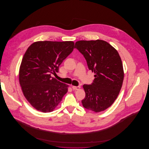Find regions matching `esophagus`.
Here are the masks:
<instances>
[{
    "label": "esophagus",
    "instance_id": "esophagus-1",
    "mask_svg": "<svg viewBox=\"0 0 149 149\" xmlns=\"http://www.w3.org/2000/svg\"><path fill=\"white\" fill-rule=\"evenodd\" d=\"M72 88L73 89V90L78 91V90H79V89L80 88V86H72Z\"/></svg>",
    "mask_w": 149,
    "mask_h": 149
}]
</instances>
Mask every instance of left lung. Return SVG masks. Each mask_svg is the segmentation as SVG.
<instances>
[{
	"label": "left lung",
	"mask_w": 149,
	"mask_h": 149,
	"mask_svg": "<svg viewBox=\"0 0 149 149\" xmlns=\"http://www.w3.org/2000/svg\"><path fill=\"white\" fill-rule=\"evenodd\" d=\"M76 48L84 57L89 70L95 73L92 84H84L86 96L83 106L96 113L104 111L114 103L120 93L124 71L117 50L106 41L80 40Z\"/></svg>",
	"instance_id": "1"
}]
</instances>
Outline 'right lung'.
<instances>
[{
  "mask_svg": "<svg viewBox=\"0 0 149 149\" xmlns=\"http://www.w3.org/2000/svg\"><path fill=\"white\" fill-rule=\"evenodd\" d=\"M74 45L72 41H38L26 51L19 69V83L24 96L37 110L53 111L68 92L69 86L51 74L58 72Z\"/></svg>",
  "mask_w": 149,
  "mask_h": 149,
  "instance_id": "1",
  "label": "right lung"
}]
</instances>
